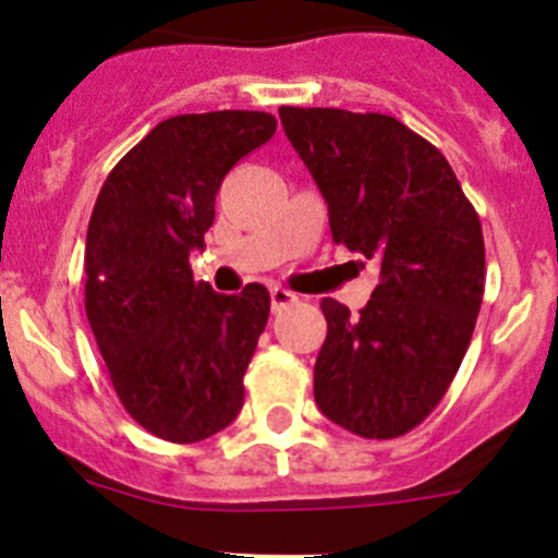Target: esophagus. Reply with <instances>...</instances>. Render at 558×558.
I'll return each instance as SVG.
<instances>
[{
	"label": "esophagus",
	"instance_id": "1",
	"mask_svg": "<svg viewBox=\"0 0 558 558\" xmlns=\"http://www.w3.org/2000/svg\"><path fill=\"white\" fill-rule=\"evenodd\" d=\"M269 302H272V311L280 313L283 307H289L291 302H296V296L286 289H272L269 291Z\"/></svg>",
	"mask_w": 558,
	"mask_h": 558
}]
</instances>
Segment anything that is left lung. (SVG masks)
<instances>
[{
  "instance_id": "1",
  "label": "left lung",
  "mask_w": 558,
  "mask_h": 558,
  "mask_svg": "<svg viewBox=\"0 0 558 558\" xmlns=\"http://www.w3.org/2000/svg\"><path fill=\"white\" fill-rule=\"evenodd\" d=\"M280 123L324 194L335 243L380 267L359 315L320 302L315 404L353 435L391 440L440 404L470 348L486 280L481 218L446 156L397 118L280 107Z\"/></svg>"
}]
</instances>
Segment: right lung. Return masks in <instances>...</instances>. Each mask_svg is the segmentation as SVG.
Masks as SVG:
<instances>
[{"label":"right lung","instance_id":"obj_1","mask_svg":"<svg viewBox=\"0 0 558 558\" xmlns=\"http://www.w3.org/2000/svg\"><path fill=\"white\" fill-rule=\"evenodd\" d=\"M275 116L216 110L150 129L107 174L86 234V315L112 388L150 435L199 442L243 410V375L269 291L194 283L227 172L275 134Z\"/></svg>","mask_w":558,"mask_h":558}]
</instances>
